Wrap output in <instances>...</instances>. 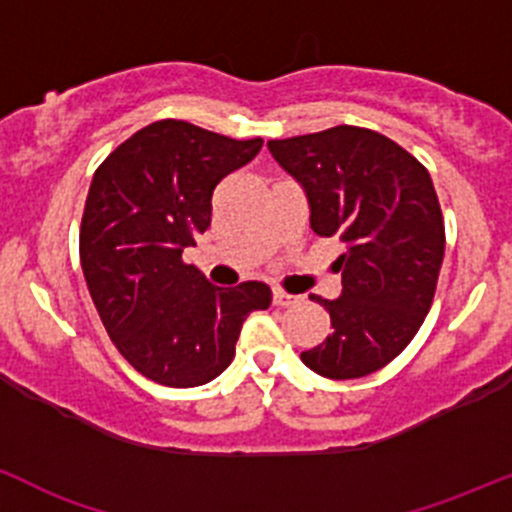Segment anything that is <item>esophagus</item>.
<instances>
[{"label":"esophagus","mask_w":512,"mask_h":512,"mask_svg":"<svg viewBox=\"0 0 512 512\" xmlns=\"http://www.w3.org/2000/svg\"><path fill=\"white\" fill-rule=\"evenodd\" d=\"M272 301L277 306H294L299 301V297H294V294L284 292V289H272Z\"/></svg>","instance_id":"obj_1"}]
</instances>
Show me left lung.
I'll return each instance as SVG.
<instances>
[{
	"label": "left lung",
	"instance_id": "obj_1",
	"mask_svg": "<svg viewBox=\"0 0 512 512\" xmlns=\"http://www.w3.org/2000/svg\"><path fill=\"white\" fill-rule=\"evenodd\" d=\"M267 147L306 188L314 233L346 242L336 260L341 297L311 294L331 316V333L301 360L331 380L385 368L424 324L437 292L446 235L432 176L365 127L338 125Z\"/></svg>",
	"mask_w": 512,
	"mask_h": 512
}]
</instances>
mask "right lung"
Instances as JSON below:
<instances>
[{
	"instance_id": "add662e5",
	"label": "right lung",
	"mask_w": 512,
	"mask_h": 512,
	"mask_svg": "<svg viewBox=\"0 0 512 512\" xmlns=\"http://www.w3.org/2000/svg\"><path fill=\"white\" fill-rule=\"evenodd\" d=\"M260 147V137L230 139L159 120L95 171L80 223V265L107 336L154 383H211L233 360L242 321L272 304L267 284L213 287L181 257L211 228L215 186Z\"/></svg>"
}]
</instances>
